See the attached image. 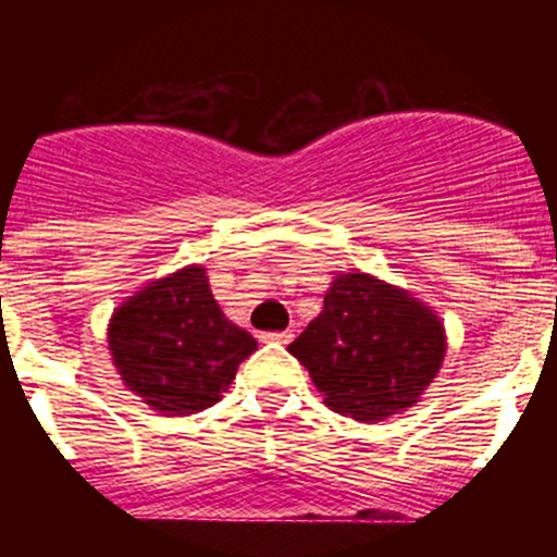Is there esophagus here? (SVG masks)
Wrapping results in <instances>:
<instances>
[{
    "label": "esophagus",
    "mask_w": 557,
    "mask_h": 557,
    "mask_svg": "<svg viewBox=\"0 0 557 557\" xmlns=\"http://www.w3.org/2000/svg\"><path fill=\"white\" fill-rule=\"evenodd\" d=\"M293 337H295L293 332H268L264 334V339H268V343H282V346H287Z\"/></svg>",
    "instance_id": "34e87169"
}]
</instances>
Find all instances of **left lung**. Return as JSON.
Instances as JSON below:
<instances>
[{
  "label": "left lung",
  "mask_w": 557,
  "mask_h": 557,
  "mask_svg": "<svg viewBox=\"0 0 557 557\" xmlns=\"http://www.w3.org/2000/svg\"><path fill=\"white\" fill-rule=\"evenodd\" d=\"M326 407L376 424L405 412L441 371L444 323L407 289L368 273H339L321 314L287 348Z\"/></svg>",
  "instance_id": "left-lung-1"
}]
</instances>
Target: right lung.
Listing matches in <instances>:
<instances>
[{"instance_id": "add662e5", "label": "right lung", "mask_w": 557, "mask_h": 557, "mask_svg": "<svg viewBox=\"0 0 557 557\" xmlns=\"http://www.w3.org/2000/svg\"><path fill=\"white\" fill-rule=\"evenodd\" d=\"M108 348L127 391L164 416L218 405L256 339L214 301L200 264L156 278L108 323Z\"/></svg>"}]
</instances>
